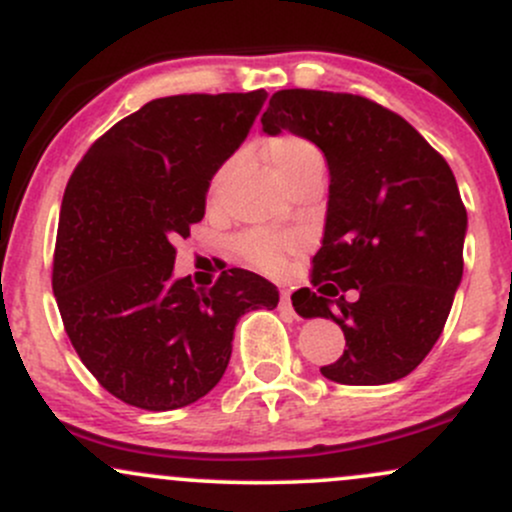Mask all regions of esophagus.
Listing matches in <instances>:
<instances>
[{"label": "esophagus", "instance_id": "34e87169", "mask_svg": "<svg viewBox=\"0 0 512 512\" xmlns=\"http://www.w3.org/2000/svg\"><path fill=\"white\" fill-rule=\"evenodd\" d=\"M280 309H283V312H292V300H290V292L287 290L280 292Z\"/></svg>", "mask_w": 512, "mask_h": 512}]
</instances>
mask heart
<instances>
[{"instance_id": "obj_1", "label": "heart", "mask_w": 512, "mask_h": 512, "mask_svg": "<svg viewBox=\"0 0 512 512\" xmlns=\"http://www.w3.org/2000/svg\"><path fill=\"white\" fill-rule=\"evenodd\" d=\"M263 149H266V157L268 162H271L273 171L280 176V181H283L285 186L302 179L309 171L324 169V157H321L319 147L302 135L283 132V135L271 137ZM225 174L227 166H222L210 183V193H215L217 188H220ZM237 249L251 266L261 268V271L266 273H275L283 268L285 256L290 254V251L300 249V239L292 237V234H273L263 232V229H254V232L241 234L237 239Z\"/></svg>"}]
</instances>
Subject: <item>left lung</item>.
<instances>
[{
  "label": "left lung",
  "instance_id": "8db88e82",
  "mask_svg": "<svg viewBox=\"0 0 512 512\" xmlns=\"http://www.w3.org/2000/svg\"><path fill=\"white\" fill-rule=\"evenodd\" d=\"M263 132L307 137L329 164V208L312 283L292 295L304 319L346 336L338 384L406 377L440 338L464 268L467 210L455 174L413 125L380 103L314 89L275 91ZM359 290L348 303L345 292Z\"/></svg>",
  "mask_w": 512,
  "mask_h": 512
}]
</instances>
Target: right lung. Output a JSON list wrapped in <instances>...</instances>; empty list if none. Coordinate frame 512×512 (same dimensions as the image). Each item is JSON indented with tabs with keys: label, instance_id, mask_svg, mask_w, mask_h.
Listing matches in <instances>:
<instances>
[{
	"label": "right lung",
	"instance_id": "1",
	"mask_svg": "<svg viewBox=\"0 0 512 512\" xmlns=\"http://www.w3.org/2000/svg\"><path fill=\"white\" fill-rule=\"evenodd\" d=\"M249 94L154 99L101 135L65 188L53 292L79 360L145 411L205 396L225 375L234 326L278 307V287L229 268L212 287L174 280V241L203 220L212 176L266 101Z\"/></svg>",
	"mask_w": 512,
	"mask_h": 512
}]
</instances>
